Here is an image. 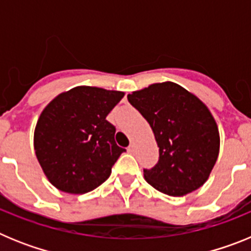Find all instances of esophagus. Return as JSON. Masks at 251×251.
I'll return each mask as SVG.
<instances>
[{
  "mask_svg": "<svg viewBox=\"0 0 251 251\" xmlns=\"http://www.w3.org/2000/svg\"><path fill=\"white\" fill-rule=\"evenodd\" d=\"M127 151H128V153H130V154H132V153H134V145H129V147L127 148Z\"/></svg>",
  "mask_w": 251,
  "mask_h": 251,
  "instance_id": "1",
  "label": "esophagus"
}]
</instances>
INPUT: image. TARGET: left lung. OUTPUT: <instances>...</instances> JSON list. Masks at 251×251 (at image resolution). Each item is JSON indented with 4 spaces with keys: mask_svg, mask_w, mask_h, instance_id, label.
<instances>
[{
    "mask_svg": "<svg viewBox=\"0 0 251 251\" xmlns=\"http://www.w3.org/2000/svg\"><path fill=\"white\" fill-rule=\"evenodd\" d=\"M127 98L150 123L159 147L157 165L143 170L146 181L170 196L201 187L220 150L219 129L207 106L171 81L152 84Z\"/></svg>",
    "mask_w": 251,
    "mask_h": 251,
    "instance_id": "left-lung-1",
    "label": "left lung"
}]
</instances>
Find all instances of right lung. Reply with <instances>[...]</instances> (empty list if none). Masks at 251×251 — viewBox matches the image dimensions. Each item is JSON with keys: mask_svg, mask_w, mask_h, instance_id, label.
<instances>
[{"mask_svg": "<svg viewBox=\"0 0 251 251\" xmlns=\"http://www.w3.org/2000/svg\"><path fill=\"white\" fill-rule=\"evenodd\" d=\"M123 97L115 90L76 86L43 110L35 128V153L60 191L85 194L110 176L126 150L115 143V127L106 115Z\"/></svg>", "mask_w": 251, "mask_h": 251, "instance_id": "right-lung-1", "label": "right lung"}]
</instances>
